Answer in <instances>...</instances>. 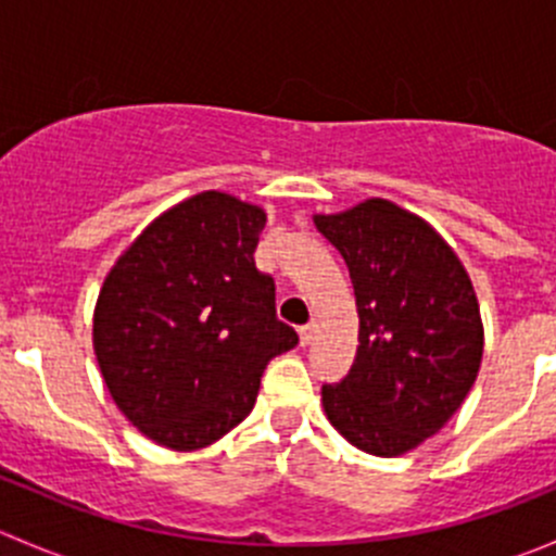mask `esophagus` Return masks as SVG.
Here are the masks:
<instances>
[{"label": "esophagus", "mask_w": 556, "mask_h": 556, "mask_svg": "<svg viewBox=\"0 0 556 556\" xmlns=\"http://www.w3.org/2000/svg\"><path fill=\"white\" fill-rule=\"evenodd\" d=\"M314 333H317V323H306L304 328H301V344H312Z\"/></svg>", "instance_id": "esophagus-1"}]
</instances>
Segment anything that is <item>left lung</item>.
<instances>
[{"label": "left lung", "mask_w": 556, "mask_h": 556, "mask_svg": "<svg viewBox=\"0 0 556 556\" xmlns=\"http://www.w3.org/2000/svg\"><path fill=\"white\" fill-rule=\"evenodd\" d=\"M314 223L350 266L361 314L350 374L323 384L325 414L352 446L395 457L439 433L476 382L484 330L473 285L452 247L392 201Z\"/></svg>", "instance_id": "obj_1"}]
</instances>
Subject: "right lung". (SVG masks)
I'll return each mask as SVG.
<instances>
[{
	"instance_id": "1",
	"label": "right lung",
	"mask_w": 556,
	"mask_h": 556,
	"mask_svg": "<svg viewBox=\"0 0 556 556\" xmlns=\"http://www.w3.org/2000/svg\"><path fill=\"white\" fill-rule=\"evenodd\" d=\"M266 215L206 190L150 223L106 274L93 314L99 368L128 422L177 452L252 412L268 361L299 344L257 271Z\"/></svg>"
}]
</instances>
